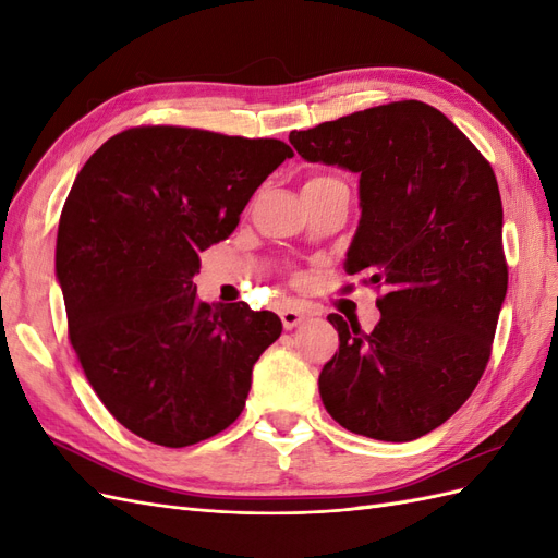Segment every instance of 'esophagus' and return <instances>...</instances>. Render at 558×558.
<instances>
[{
  "mask_svg": "<svg viewBox=\"0 0 558 558\" xmlns=\"http://www.w3.org/2000/svg\"><path fill=\"white\" fill-rule=\"evenodd\" d=\"M279 316H281V324H283V328L286 330H291V328H295L302 318H305V314H302L300 310H293V307H286V310H281L279 312Z\"/></svg>",
  "mask_w": 558,
  "mask_h": 558,
  "instance_id": "1",
  "label": "esophagus"
}]
</instances>
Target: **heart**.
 Instances as JSON below:
<instances>
[{
    "label": "heart",
    "instance_id": "b5f03b06",
    "mask_svg": "<svg viewBox=\"0 0 558 558\" xmlns=\"http://www.w3.org/2000/svg\"><path fill=\"white\" fill-rule=\"evenodd\" d=\"M320 181H335V177H320L318 174V177H312L307 183H320Z\"/></svg>",
    "mask_w": 558,
    "mask_h": 558
}]
</instances>
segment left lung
Returning a JSON list of instances; mask_svg holds the SVG:
<instances>
[{"mask_svg": "<svg viewBox=\"0 0 558 558\" xmlns=\"http://www.w3.org/2000/svg\"><path fill=\"white\" fill-rule=\"evenodd\" d=\"M289 140L305 160L361 174L347 275L384 291L373 332L328 316L340 349L318 375L320 400L351 433L416 440L461 408L492 356L508 293L496 174L442 111L418 99L293 130Z\"/></svg>", "mask_w": 558, "mask_h": 558, "instance_id": "8db88e82", "label": "left lung"}]
</instances>
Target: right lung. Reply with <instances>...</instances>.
<instances>
[{
  "mask_svg": "<svg viewBox=\"0 0 558 558\" xmlns=\"http://www.w3.org/2000/svg\"><path fill=\"white\" fill-rule=\"evenodd\" d=\"M286 158L279 140L140 125L99 146L64 199L56 269L70 342L111 416L148 442L226 430L281 335L272 312L199 302L193 277Z\"/></svg>",
  "mask_w": 558,
  "mask_h": 558,
  "instance_id": "1",
  "label": "right lung"
}]
</instances>
